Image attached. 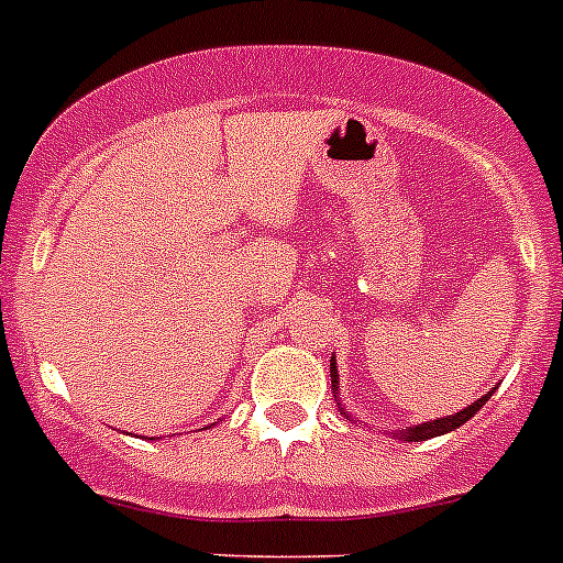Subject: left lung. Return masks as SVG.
Instances as JSON below:
<instances>
[{
    "mask_svg": "<svg viewBox=\"0 0 563 563\" xmlns=\"http://www.w3.org/2000/svg\"><path fill=\"white\" fill-rule=\"evenodd\" d=\"M329 365H332V388H338V365H334V357H332V363H329ZM488 399H492V394H486L483 399L472 401L466 410L455 412V416H446V419H435V421H427V424L410 427L407 432L399 430L396 435L405 438V441H427V438H435V435H443V432H452V430H457L461 424H466V421L472 419L474 412L481 410V407L486 405ZM343 416H345V412H343Z\"/></svg>",
    "mask_w": 563,
    "mask_h": 563,
    "instance_id": "8db88e82",
    "label": "left lung"
}]
</instances>
